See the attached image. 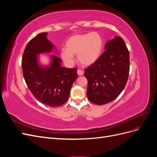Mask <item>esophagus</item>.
Instances as JSON below:
<instances>
[{
    "label": "esophagus",
    "mask_w": 157,
    "mask_h": 157,
    "mask_svg": "<svg viewBox=\"0 0 157 157\" xmlns=\"http://www.w3.org/2000/svg\"><path fill=\"white\" fill-rule=\"evenodd\" d=\"M77 74L78 75L80 76V75H84V71L82 70V69H78L77 70Z\"/></svg>",
    "instance_id": "esophagus-1"
}]
</instances>
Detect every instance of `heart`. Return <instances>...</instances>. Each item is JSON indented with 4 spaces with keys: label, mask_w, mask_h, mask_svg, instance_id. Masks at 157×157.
Instances as JSON below:
<instances>
[{
    "label": "heart",
    "mask_w": 157,
    "mask_h": 157,
    "mask_svg": "<svg viewBox=\"0 0 157 157\" xmlns=\"http://www.w3.org/2000/svg\"><path fill=\"white\" fill-rule=\"evenodd\" d=\"M103 41L98 33H89L71 36L65 42V48L61 50V58L65 64L72 65L73 55L77 54L80 63L84 66L94 64L101 56Z\"/></svg>",
    "instance_id": "b5f03b06"
}]
</instances>
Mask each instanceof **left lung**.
I'll return each mask as SVG.
<instances>
[{
	"label": "left lung",
	"instance_id": "1",
	"mask_svg": "<svg viewBox=\"0 0 157 157\" xmlns=\"http://www.w3.org/2000/svg\"><path fill=\"white\" fill-rule=\"evenodd\" d=\"M105 48L96 62L84 70L88 80V99L99 105L111 102L119 96L130 71L129 51L121 36L108 41Z\"/></svg>",
	"mask_w": 157,
	"mask_h": 157
}]
</instances>
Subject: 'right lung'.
<instances>
[{"label": "right lung", "instance_id": "right-lung-1", "mask_svg": "<svg viewBox=\"0 0 157 157\" xmlns=\"http://www.w3.org/2000/svg\"><path fill=\"white\" fill-rule=\"evenodd\" d=\"M46 36L47 33H40L28 42L21 66L27 86L34 97L45 105L56 107L68 100L71 87L77 78V69L61 67L62 60L55 55H51L49 67L39 65L37 55L48 53L54 48Z\"/></svg>", "mask_w": 157, "mask_h": 157}]
</instances>
